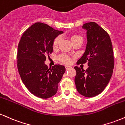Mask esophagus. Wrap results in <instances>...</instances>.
I'll return each instance as SVG.
<instances>
[{"label": "esophagus", "instance_id": "1", "mask_svg": "<svg viewBox=\"0 0 125 125\" xmlns=\"http://www.w3.org/2000/svg\"><path fill=\"white\" fill-rule=\"evenodd\" d=\"M65 68H66V70H70V69L71 68V66H65Z\"/></svg>", "mask_w": 125, "mask_h": 125}]
</instances>
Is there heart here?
I'll use <instances>...</instances> for the list:
<instances>
[{"instance_id": "1", "label": "heart", "mask_w": 125, "mask_h": 125, "mask_svg": "<svg viewBox=\"0 0 125 125\" xmlns=\"http://www.w3.org/2000/svg\"><path fill=\"white\" fill-rule=\"evenodd\" d=\"M79 39H82V37L80 36L77 34H73L71 36V40L72 43L74 42V41H75L76 40ZM60 36H57V37H55L53 42V46L54 48H56L57 46L59 45V42H60ZM59 60H60L62 62L64 63H70L71 62V59L68 55L66 54H62L60 55L59 57Z\"/></svg>"}]
</instances>
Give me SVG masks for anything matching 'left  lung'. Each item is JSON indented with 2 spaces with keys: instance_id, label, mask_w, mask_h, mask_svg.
I'll use <instances>...</instances> for the list:
<instances>
[{
  "instance_id": "obj_1",
  "label": "left lung",
  "mask_w": 125,
  "mask_h": 125,
  "mask_svg": "<svg viewBox=\"0 0 125 125\" xmlns=\"http://www.w3.org/2000/svg\"><path fill=\"white\" fill-rule=\"evenodd\" d=\"M87 30V45L84 54L77 64L88 62L86 70L75 66L77 90L86 97H93L102 93L110 80L114 66L111 40L108 32L95 22L82 26Z\"/></svg>"
}]
</instances>
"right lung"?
Segmentation results:
<instances>
[{
  "mask_svg": "<svg viewBox=\"0 0 125 125\" xmlns=\"http://www.w3.org/2000/svg\"><path fill=\"white\" fill-rule=\"evenodd\" d=\"M62 31L43 23H36L24 32L17 48V69L23 84L37 97L54 96L65 72L63 65L49 68L46 57L53 51V42Z\"/></svg>",
  "mask_w": 125,
  "mask_h": 125,
  "instance_id": "obj_1",
  "label": "right lung"
}]
</instances>
